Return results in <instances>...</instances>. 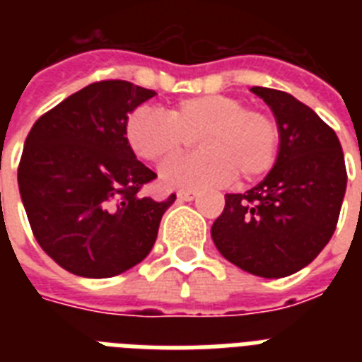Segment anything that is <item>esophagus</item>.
Returning <instances> with one entry per match:
<instances>
[{"label": "esophagus", "instance_id": "1", "mask_svg": "<svg viewBox=\"0 0 362 362\" xmlns=\"http://www.w3.org/2000/svg\"><path fill=\"white\" fill-rule=\"evenodd\" d=\"M195 197H197L195 192H178V201H193Z\"/></svg>", "mask_w": 362, "mask_h": 362}]
</instances>
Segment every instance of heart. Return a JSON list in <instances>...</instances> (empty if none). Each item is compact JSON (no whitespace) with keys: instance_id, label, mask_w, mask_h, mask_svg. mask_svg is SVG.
Instances as JSON below:
<instances>
[{"instance_id":"obj_1","label":"heart","mask_w":362,"mask_h":362,"mask_svg":"<svg viewBox=\"0 0 362 362\" xmlns=\"http://www.w3.org/2000/svg\"><path fill=\"white\" fill-rule=\"evenodd\" d=\"M199 135L203 152L182 156L159 170L169 189H204L244 182L269 173L278 158L280 129L264 112L246 109L244 101L223 93L180 99L167 112L139 107L125 122L131 150L146 161H165Z\"/></svg>"}]
</instances>
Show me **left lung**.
<instances>
[{
	"label": "left lung",
	"mask_w": 362,
	"mask_h": 362,
	"mask_svg": "<svg viewBox=\"0 0 362 362\" xmlns=\"http://www.w3.org/2000/svg\"><path fill=\"white\" fill-rule=\"evenodd\" d=\"M280 129L278 158L246 193H227L212 240L227 261L261 278H284L314 261L337 229L348 173L337 133L298 99L253 86Z\"/></svg>",
	"instance_id": "8db88e82"
}]
</instances>
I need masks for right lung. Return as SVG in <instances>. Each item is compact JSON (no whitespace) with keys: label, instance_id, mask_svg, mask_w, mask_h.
Here are the masks:
<instances>
[{"label":"right lung","instance_id":"add662e5","mask_svg":"<svg viewBox=\"0 0 362 362\" xmlns=\"http://www.w3.org/2000/svg\"><path fill=\"white\" fill-rule=\"evenodd\" d=\"M156 92L127 81L82 88L33 124L18 165L33 237L71 274L110 278L141 263L175 203L141 197L156 178L125 139L127 115Z\"/></svg>","mask_w":362,"mask_h":362}]
</instances>
